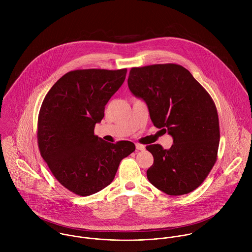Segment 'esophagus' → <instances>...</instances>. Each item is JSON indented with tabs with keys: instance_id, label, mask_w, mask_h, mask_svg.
Wrapping results in <instances>:
<instances>
[{
	"instance_id": "34e87169",
	"label": "esophagus",
	"mask_w": 252,
	"mask_h": 252,
	"mask_svg": "<svg viewBox=\"0 0 252 252\" xmlns=\"http://www.w3.org/2000/svg\"><path fill=\"white\" fill-rule=\"evenodd\" d=\"M136 148H137L138 150H144V149H145V146H144V144H136Z\"/></svg>"
}]
</instances>
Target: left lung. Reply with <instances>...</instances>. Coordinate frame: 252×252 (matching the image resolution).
Segmentation results:
<instances>
[{
	"instance_id": "obj_1",
	"label": "left lung",
	"mask_w": 252,
	"mask_h": 252,
	"mask_svg": "<svg viewBox=\"0 0 252 252\" xmlns=\"http://www.w3.org/2000/svg\"><path fill=\"white\" fill-rule=\"evenodd\" d=\"M128 86L146 103L153 125L174 139L169 149L161 144L146 145L154 159L147 179L171 196L192 192L207 179L217 160L220 132L213 98L178 64L132 68Z\"/></svg>"
}]
</instances>
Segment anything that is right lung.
I'll list each match as a JSON object with an SVG mask.
<instances>
[{"label":"right lung","mask_w":252,"mask_h":252,"mask_svg":"<svg viewBox=\"0 0 252 252\" xmlns=\"http://www.w3.org/2000/svg\"><path fill=\"white\" fill-rule=\"evenodd\" d=\"M127 69L75 70L44 97L37 117V145L54 178L78 196L99 192L113 180L121 160L135 151L129 141L105 142L94 134L105 107Z\"/></svg>","instance_id":"obj_1"}]
</instances>
